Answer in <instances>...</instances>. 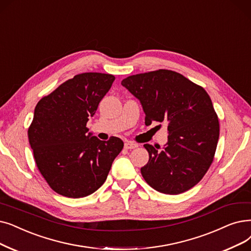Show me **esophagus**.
Returning a JSON list of instances; mask_svg holds the SVG:
<instances>
[{
  "label": "esophagus",
  "mask_w": 251,
  "mask_h": 251,
  "mask_svg": "<svg viewBox=\"0 0 251 251\" xmlns=\"http://www.w3.org/2000/svg\"><path fill=\"white\" fill-rule=\"evenodd\" d=\"M124 148L126 150H133V149L137 148V145L134 143H131V141H127V143H125V145H124Z\"/></svg>",
  "instance_id": "esophagus-1"
}]
</instances>
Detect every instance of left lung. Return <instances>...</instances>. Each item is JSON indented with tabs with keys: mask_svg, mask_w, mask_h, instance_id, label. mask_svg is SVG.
<instances>
[{
	"mask_svg": "<svg viewBox=\"0 0 251 251\" xmlns=\"http://www.w3.org/2000/svg\"><path fill=\"white\" fill-rule=\"evenodd\" d=\"M121 84L140 100L146 125L167 124L164 150L144 145L150 159L141 176L160 193L177 195L192 189L209 169L220 136L219 118L208 93L170 70L129 75Z\"/></svg>",
	"mask_w": 251,
	"mask_h": 251,
	"instance_id": "1",
	"label": "left lung"
}]
</instances>
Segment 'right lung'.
Wrapping results in <instances>:
<instances>
[{
    "label": "right lung",
    "instance_id": "1",
    "mask_svg": "<svg viewBox=\"0 0 251 251\" xmlns=\"http://www.w3.org/2000/svg\"><path fill=\"white\" fill-rule=\"evenodd\" d=\"M115 75L83 73L42 97L27 135L37 167L49 187L69 198H83L105 181L123 141L87 134V122L110 90Z\"/></svg>",
    "mask_w": 251,
    "mask_h": 251
}]
</instances>
